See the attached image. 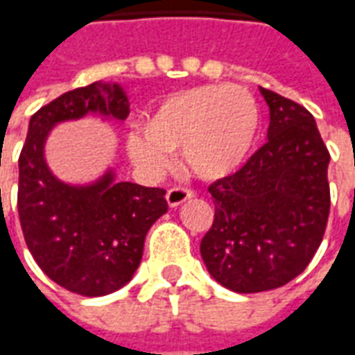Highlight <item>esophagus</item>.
<instances>
[{
    "label": "esophagus",
    "mask_w": 355,
    "mask_h": 355,
    "mask_svg": "<svg viewBox=\"0 0 355 355\" xmlns=\"http://www.w3.org/2000/svg\"><path fill=\"white\" fill-rule=\"evenodd\" d=\"M193 192L192 190H188V188H171L169 192H167V203H169V207H178V205H182L184 201L192 200Z\"/></svg>",
    "instance_id": "1"
}]
</instances>
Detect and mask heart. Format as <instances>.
Returning a JSON list of instances; mask_svg holds the SVG:
<instances>
[{
    "label": "heart",
    "instance_id": "1",
    "mask_svg": "<svg viewBox=\"0 0 355 355\" xmlns=\"http://www.w3.org/2000/svg\"><path fill=\"white\" fill-rule=\"evenodd\" d=\"M253 94L236 85H200L169 94L142 121V135L127 137V152L142 169L159 173L167 152H180L201 180L236 173L251 154L259 132Z\"/></svg>",
    "mask_w": 355,
    "mask_h": 355
}]
</instances>
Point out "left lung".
<instances>
[{
	"label": "left lung",
	"mask_w": 355,
	"mask_h": 355,
	"mask_svg": "<svg viewBox=\"0 0 355 355\" xmlns=\"http://www.w3.org/2000/svg\"><path fill=\"white\" fill-rule=\"evenodd\" d=\"M268 142L230 177L209 186L213 226L201 239L209 274L236 293L277 289L304 272L327 226L331 155L313 116L261 87Z\"/></svg>",
	"instance_id": "obj_1"
}]
</instances>
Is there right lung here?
Wrapping results in <instances>:
<instances>
[{"label":"right lung","mask_w":355,"mask_h":355,"mask_svg":"<svg viewBox=\"0 0 355 355\" xmlns=\"http://www.w3.org/2000/svg\"><path fill=\"white\" fill-rule=\"evenodd\" d=\"M96 114L123 121L119 83L94 81L35 112L19 157V216L30 253L51 279L81 297H102L132 279L150 226L167 213L163 188L116 182L108 169L89 184H68L45 159L51 129Z\"/></svg>","instance_id":"obj_1"}]
</instances>
